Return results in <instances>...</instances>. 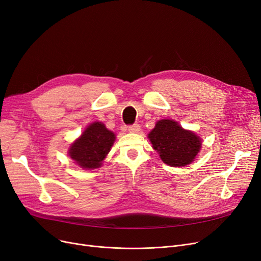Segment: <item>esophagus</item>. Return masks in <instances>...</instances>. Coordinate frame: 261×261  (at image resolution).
Masks as SVG:
<instances>
[{
    "label": "esophagus",
    "instance_id": "1",
    "mask_svg": "<svg viewBox=\"0 0 261 261\" xmlns=\"http://www.w3.org/2000/svg\"><path fill=\"white\" fill-rule=\"evenodd\" d=\"M128 130L129 132H132V133H138L141 130V126L139 123H134V125H131L128 127Z\"/></svg>",
    "mask_w": 261,
    "mask_h": 261
}]
</instances>
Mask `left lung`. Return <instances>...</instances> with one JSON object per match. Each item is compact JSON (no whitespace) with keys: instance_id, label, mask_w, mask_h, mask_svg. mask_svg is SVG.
<instances>
[{"instance_id":"left-lung-1","label":"left lung","mask_w":261,"mask_h":261,"mask_svg":"<svg viewBox=\"0 0 261 261\" xmlns=\"http://www.w3.org/2000/svg\"><path fill=\"white\" fill-rule=\"evenodd\" d=\"M148 138L161 160L172 167L190 164L199 153L202 145L196 133L183 129L172 119L159 120Z\"/></svg>"}]
</instances>
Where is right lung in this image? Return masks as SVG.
I'll return each mask as SVG.
<instances>
[{
	"label": "right lung",
	"instance_id": "right-lung-1",
	"mask_svg": "<svg viewBox=\"0 0 261 261\" xmlns=\"http://www.w3.org/2000/svg\"><path fill=\"white\" fill-rule=\"evenodd\" d=\"M114 141L115 134L108 130L103 123L95 121L71 145L68 155L81 168H98L111 150Z\"/></svg>",
	"mask_w": 261,
	"mask_h": 261
}]
</instances>
